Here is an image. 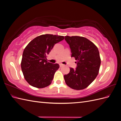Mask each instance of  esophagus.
Wrapping results in <instances>:
<instances>
[{"label":"esophagus","mask_w":121,"mask_h":121,"mask_svg":"<svg viewBox=\"0 0 121 121\" xmlns=\"http://www.w3.org/2000/svg\"><path fill=\"white\" fill-rule=\"evenodd\" d=\"M60 67H63V66H64V65H63V64H60Z\"/></svg>","instance_id":"esophagus-1"}]
</instances>
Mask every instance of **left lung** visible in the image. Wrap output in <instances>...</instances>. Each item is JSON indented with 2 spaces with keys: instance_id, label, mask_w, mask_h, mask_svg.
Masks as SVG:
<instances>
[{
  "instance_id": "1",
  "label": "left lung",
  "mask_w": 121,
  "mask_h": 121,
  "mask_svg": "<svg viewBox=\"0 0 121 121\" xmlns=\"http://www.w3.org/2000/svg\"><path fill=\"white\" fill-rule=\"evenodd\" d=\"M69 46L71 57L77 60L75 69L70 68L68 74L64 75L67 85L75 90L87 87L97 77L101 63L97 47L88 39L80 36H65Z\"/></svg>"
}]
</instances>
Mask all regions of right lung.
<instances>
[{"label":"right lung","mask_w":121,"mask_h":121,"mask_svg":"<svg viewBox=\"0 0 121 121\" xmlns=\"http://www.w3.org/2000/svg\"><path fill=\"white\" fill-rule=\"evenodd\" d=\"M64 39L63 36L42 35L32 40L25 47L21 68L25 79L30 85L42 88L52 83L60 65L47 61V55L56 43Z\"/></svg>","instance_id":"add662e5"}]
</instances>
